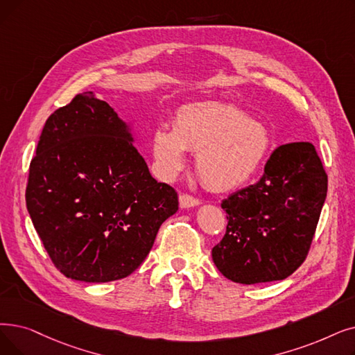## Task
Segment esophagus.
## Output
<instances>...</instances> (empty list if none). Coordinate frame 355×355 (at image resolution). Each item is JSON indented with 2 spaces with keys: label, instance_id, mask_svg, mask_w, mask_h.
<instances>
[{
  "label": "esophagus",
  "instance_id": "1",
  "mask_svg": "<svg viewBox=\"0 0 355 355\" xmlns=\"http://www.w3.org/2000/svg\"><path fill=\"white\" fill-rule=\"evenodd\" d=\"M197 205H200V200L196 198V197H193L191 194L182 193V194L180 196V206H181L182 209L194 207V206H197Z\"/></svg>",
  "mask_w": 355,
  "mask_h": 355
}]
</instances>
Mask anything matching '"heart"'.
I'll use <instances>...</instances> for the list:
<instances>
[{
	"label": "heart",
	"mask_w": 355,
	"mask_h": 355,
	"mask_svg": "<svg viewBox=\"0 0 355 355\" xmlns=\"http://www.w3.org/2000/svg\"><path fill=\"white\" fill-rule=\"evenodd\" d=\"M270 133L234 105L200 103L178 110L174 128L158 126L152 133V153L164 177L184 168L186 152L197 153L196 169L203 186L232 190L248 181L263 164Z\"/></svg>",
	"instance_id": "b5f03b06"
}]
</instances>
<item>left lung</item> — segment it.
<instances>
[{"instance_id":"left-lung-1","label":"left lung","mask_w":355,"mask_h":355,"mask_svg":"<svg viewBox=\"0 0 355 355\" xmlns=\"http://www.w3.org/2000/svg\"><path fill=\"white\" fill-rule=\"evenodd\" d=\"M328 191V175L311 142L277 148L255 184L222 202L227 226L211 258L241 284L284 280L309 254Z\"/></svg>"}]
</instances>
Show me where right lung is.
<instances>
[{
  "label": "right lung",
  "mask_w": 355,
  "mask_h": 355,
  "mask_svg": "<svg viewBox=\"0 0 355 355\" xmlns=\"http://www.w3.org/2000/svg\"><path fill=\"white\" fill-rule=\"evenodd\" d=\"M26 205L53 266L107 283L139 267L178 194L149 173L112 107L91 91L46 120L30 162Z\"/></svg>",
  "instance_id": "right-lung-1"
}]
</instances>
